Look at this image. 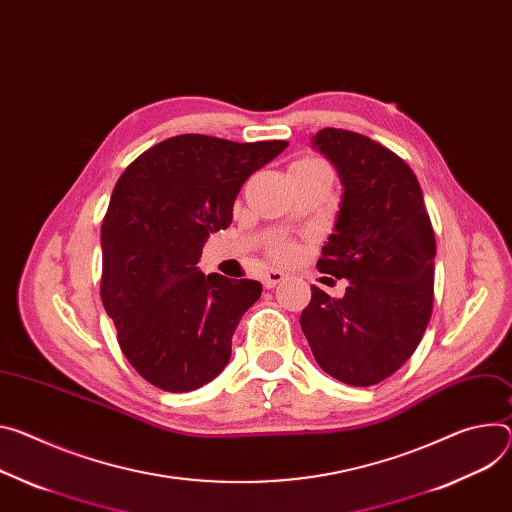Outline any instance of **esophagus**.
I'll use <instances>...</instances> for the list:
<instances>
[{
  "mask_svg": "<svg viewBox=\"0 0 512 512\" xmlns=\"http://www.w3.org/2000/svg\"><path fill=\"white\" fill-rule=\"evenodd\" d=\"M284 280H286V273L277 271V269H269V271H265V273L261 275V282H263V286H265L267 290H271V288H275V286H280Z\"/></svg>",
  "mask_w": 512,
  "mask_h": 512,
  "instance_id": "34e87169",
  "label": "esophagus"
}]
</instances>
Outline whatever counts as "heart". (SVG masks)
<instances>
[{
    "label": "heart",
    "mask_w": 512,
    "mask_h": 512,
    "mask_svg": "<svg viewBox=\"0 0 512 512\" xmlns=\"http://www.w3.org/2000/svg\"><path fill=\"white\" fill-rule=\"evenodd\" d=\"M304 161H314V159H304ZM277 253H280V255H290V253H292V249H290L288 245H284V247L277 249Z\"/></svg>",
    "instance_id": "b5f03b06"
}]
</instances>
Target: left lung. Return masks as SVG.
Masks as SVG:
<instances>
[{"label": "left lung", "mask_w": 512, "mask_h": 512, "mask_svg": "<svg viewBox=\"0 0 512 512\" xmlns=\"http://www.w3.org/2000/svg\"><path fill=\"white\" fill-rule=\"evenodd\" d=\"M312 147L343 185L318 269L349 286L339 300L312 286L300 327L329 376L374 386L406 363L429 324L433 226L416 175L390 149L341 128L318 130Z\"/></svg>", "instance_id": "1"}]
</instances>
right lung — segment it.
I'll return each mask as SVG.
<instances>
[{"label":"right lung","mask_w":512,"mask_h":512,"mask_svg":"<svg viewBox=\"0 0 512 512\" xmlns=\"http://www.w3.org/2000/svg\"><path fill=\"white\" fill-rule=\"evenodd\" d=\"M288 147L179 134L126 167L102 222V304L130 365L165 392H192L226 367L261 284L204 275L212 232L232 222L243 183Z\"/></svg>","instance_id":"obj_1"}]
</instances>
